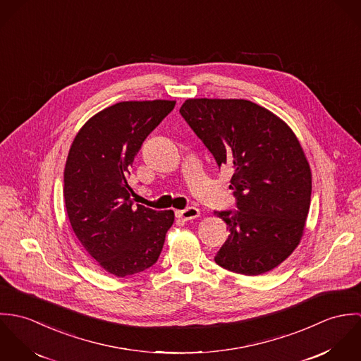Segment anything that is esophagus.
<instances>
[{"mask_svg": "<svg viewBox=\"0 0 361 361\" xmlns=\"http://www.w3.org/2000/svg\"><path fill=\"white\" fill-rule=\"evenodd\" d=\"M175 214H176V218H179V219L190 221L200 215V209L196 207H188L186 209H178Z\"/></svg>", "mask_w": 361, "mask_h": 361, "instance_id": "34e87169", "label": "esophagus"}]
</instances>
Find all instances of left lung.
I'll list each match as a JSON object with an SVG mask.
<instances>
[{"instance_id": "left-lung-1", "label": "left lung", "mask_w": 361, "mask_h": 361, "mask_svg": "<svg viewBox=\"0 0 361 361\" xmlns=\"http://www.w3.org/2000/svg\"><path fill=\"white\" fill-rule=\"evenodd\" d=\"M180 114L214 155L233 169L238 211H215L229 235L215 262L259 275L299 246L309 215L311 169L289 125L269 109L239 99H188Z\"/></svg>"}]
</instances>
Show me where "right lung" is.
<instances>
[{"instance_id":"1","label":"right lung","mask_w":361,"mask_h":361,"mask_svg":"<svg viewBox=\"0 0 361 361\" xmlns=\"http://www.w3.org/2000/svg\"><path fill=\"white\" fill-rule=\"evenodd\" d=\"M173 100L122 102L93 115L76 133L63 171L71 226L85 250L118 278L150 268L172 226V209L133 206L126 178L145 139Z\"/></svg>"}]
</instances>
